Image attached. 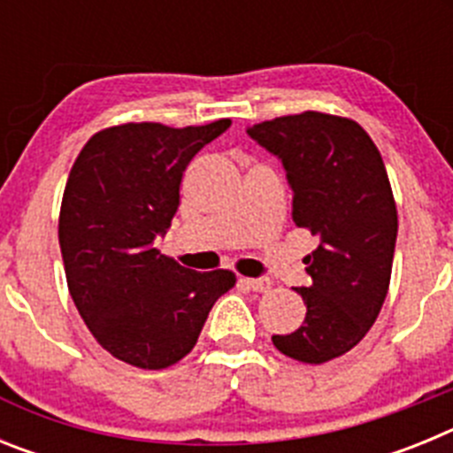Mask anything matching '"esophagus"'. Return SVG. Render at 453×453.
<instances>
[{
    "label": "esophagus",
    "mask_w": 453,
    "mask_h": 453,
    "mask_svg": "<svg viewBox=\"0 0 453 453\" xmlns=\"http://www.w3.org/2000/svg\"><path fill=\"white\" fill-rule=\"evenodd\" d=\"M254 292H267L272 288L270 279H242Z\"/></svg>",
    "instance_id": "1"
}]
</instances>
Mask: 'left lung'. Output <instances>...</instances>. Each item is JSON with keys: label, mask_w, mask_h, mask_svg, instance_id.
<instances>
[{"label": "left lung", "mask_w": 453, "mask_h": 453, "mask_svg": "<svg viewBox=\"0 0 453 453\" xmlns=\"http://www.w3.org/2000/svg\"><path fill=\"white\" fill-rule=\"evenodd\" d=\"M251 138L281 158L292 222L319 238L297 288L306 319L272 335L281 354L319 365L354 349L381 313L397 240V203L383 158L361 124L303 111L254 124Z\"/></svg>", "instance_id": "1"}]
</instances>
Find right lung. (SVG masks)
Returning <instances> with one entry per match:
<instances>
[{
	"mask_svg": "<svg viewBox=\"0 0 453 453\" xmlns=\"http://www.w3.org/2000/svg\"><path fill=\"white\" fill-rule=\"evenodd\" d=\"M231 127L124 122L79 151L63 192L58 242L67 290L92 338L140 370H165L197 345L231 270L195 272L154 247L181 203L192 156Z\"/></svg>",
	"mask_w": 453,
	"mask_h": 453,
	"instance_id": "add662e5",
	"label": "right lung"
}]
</instances>
